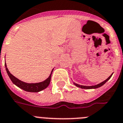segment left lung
<instances>
[{
	"label": "left lung",
	"instance_id": "8db88e82",
	"mask_svg": "<svg viewBox=\"0 0 123 123\" xmlns=\"http://www.w3.org/2000/svg\"><path fill=\"white\" fill-rule=\"evenodd\" d=\"M112 75V74L111 75V76H109V77H108V78L106 80H105L103 81V82H102V83H99V84L96 85H94V86H83V85H78V84H77V83H74V84L76 86L79 87V88H83V89H96V88H99V87L102 86V85H104L105 83L107 81H108V80H109V79H110Z\"/></svg>",
	"mask_w": 123,
	"mask_h": 123
}]
</instances>
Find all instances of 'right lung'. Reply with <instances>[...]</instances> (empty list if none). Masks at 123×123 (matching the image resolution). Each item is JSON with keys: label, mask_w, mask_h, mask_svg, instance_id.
<instances>
[{"label": "right lung", "mask_w": 123, "mask_h": 123, "mask_svg": "<svg viewBox=\"0 0 123 123\" xmlns=\"http://www.w3.org/2000/svg\"><path fill=\"white\" fill-rule=\"evenodd\" d=\"M5 68L6 70L7 73H8V76H9V78L11 80L12 83L14 84H15L16 86H17L18 87H19L21 89H23V90L26 91L32 92H37L41 91L44 89L50 84V82L51 80V76H52L53 70L52 71V73H51L49 77L47 79L45 80L44 81H43V82L36 83H27L20 80L17 78H16L15 76L11 74L10 73V72L9 71V70H8V68H7L6 62L5 64Z\"/></svg>", "instance_id": "obj_1"}]
</instances>
